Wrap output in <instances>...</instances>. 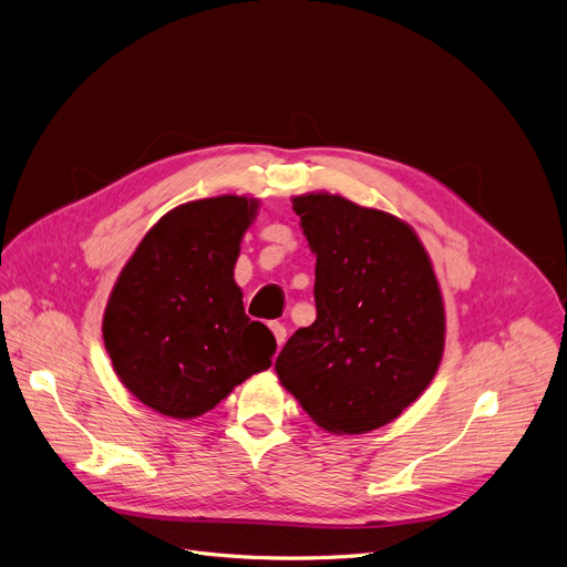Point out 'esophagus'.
Instances as JSON below:
<instances>
[{
  "mask_svg": "<svg viewBox=\"0 0 567 567\" xmlns=\"http://www.w3.org/2000/svg\"><path fill=\"white\" fill-rule=\"evenodd\" d=\"M270 329H272V334L277 339V348L281 350V346L286 343V327L281 322H270Z\"/></svg>",
  "mask_w": 567,
  "mask_h": 567,
  "instance_id": "obj_1",
  "label": "esophagus"
}]
</instances>
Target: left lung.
<instances>
[{
  "mask_svg": "<svg viewBox=\"0 0 567 567\" xmlns=\"http://www.w3.org/2000/svg\"><path fill=\"white\" fill-rule=\"evenodd\" d=\"M316 254V322L297 329L275 371L331 435H363L403 414L435 378L446 313L410 224L329 192L292 196Z\"/></svg>",
  "mask_w": 567,
  "mask_h": 567,
  "instance_id": "left-lung-1",
  "label": "left lung"
}]
</instances>
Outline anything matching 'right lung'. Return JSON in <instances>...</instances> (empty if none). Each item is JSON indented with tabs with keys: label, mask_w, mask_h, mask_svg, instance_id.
Masks as SVG:
<instances>
[{
	"label": "right lung",
	"mask_w": 567,
	"mask_h": 567,
	"mask_svg": "<svg viewBox=\"0 0 567 567\" xmlns=\"http://www.w3.org/2000/svg\"><path fill=\"white\" fill-rule=\"evenodd\" d=\"M258 198L224 194L166 213L121 270L103 318L123 386L157 414L196 419L272 365L277 341L233 279Z\"/></svg>",
	"instance_id": "obj_1"
}]
</instances>
